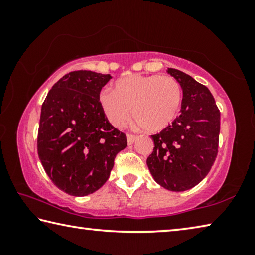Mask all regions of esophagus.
Wrapping results in <instances>:
<instances>
[{"mask_svg": "<svg viewBox=\"0 0 255 255\" xmlns=\"http://www.w3.org/2000/svg\"><path fill=\"white\" fill-rule=\"evenodd\" d=\"M137 139V136L131 135V133H127V143L128 145H131L135 143V140Z\"/></svg>", "mask_w": 255, "mask_h": 255, "instance_id": "1", "label": "esophagus"}]
</instances>
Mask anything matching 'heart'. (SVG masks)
<instances>
[{"label":"heart","mask_w":255,"mask_h":255,"mask_svg":"<svg viewBox=\"0 0 255 255\" xmlns=\"http://www.w3.org/2000/svg\"><path fill=\"white\" fill-rule=\"evenodd\" d=\"M108 120L122 127L131 116L146 131L165 129L178 116L182 105V89L172 76L130 75L120 79L115 90L103 89L99 97Z\"/></svg>","instance_id":"b5f03b06"}]
</instances>
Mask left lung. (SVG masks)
<instances>
[{"label":"left lung","instance_id":"left-lung-1","mask_svg":"<svg viewBox=\"0 0 255 255\" xmlns=\"http://www.w3.org/2000/svg\"><path fill=\"white\" fill-rule=\"evenodd\" d=\"M167 73L182 89L180 116L153 135L147 157L153 179L170 191H185L205 179L218 153L221 112L208 88L175 68Z\"/></svg>","mask_w":255,"mask_h":255}]
</instances>
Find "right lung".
Here are the masks:
<instances>
[{
    "instance_id": "right-lung-1",
    "label": "right lung",
    "mask_w": 255,
    "mask_h": 255,
    "mask_svg": "<svg viewBox=\"0 0 255 255\" xmlns=\"http://www.w3.org/2000/svg\"><path fill=\"white\" fill-rule=\"evenodd\" d=\"M110 74L75 71L53 85L41 106L38 155L47 175L75 197L96 192L109 179L126 135L108 122L100 106Z\"/></svg>"
}]
</instances>
